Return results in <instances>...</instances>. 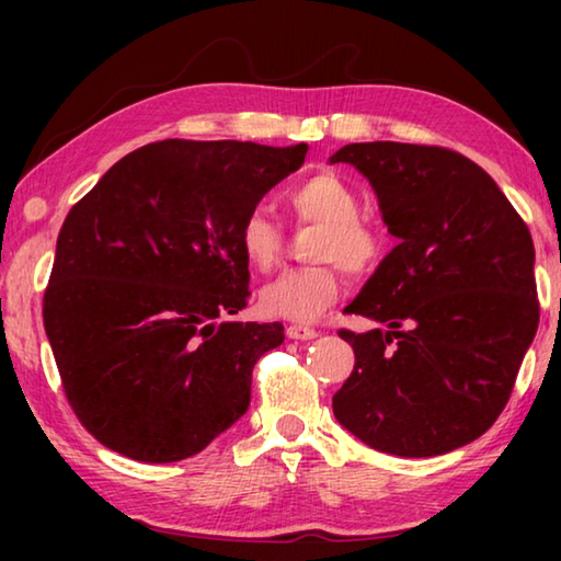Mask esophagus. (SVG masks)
<instances>
[{"label":"esophagus","mask_w":561,"mask_h":561,"mask_svg":"<svg viewBox=\"0 0 561 561\" xmlns=\"http://www.w3.org/2000/svg\"><path fill=\"white\" fill-rule=\"evenodd\" d=\"M287 336H289V339H297V341H309V339H317L319 331L311 329V327L291 324V327H287Z\"/></svg>","instance_id":"esophagus-1"}]
</instances>
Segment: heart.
Masks as SVG:
<instances>
[{
	"label": "heart",
	"instance_id": "b5f03b06",
	"mask_svg": "<svg viewBox=\"0 0 561 561\" xmlns=\"http://www.w3.org/2000/svg\"><path fill=\"white\" fill-rule=\"evenodd\" d=\"M301 222L319 225L311 260L321 264L287 270L264 284L260 307L267 317L311 324L324 317L341 294V264L351 274H366L381 257L383 240L374 225L360 220L356 190L336 173H317L294 185L287 195ZM237 247L252 270L267 272L279 260L282 230L267 213L252 210L237 227Z\"/></svg>",
	"mask_w": 561,
	"mask_h": 561
}]
</instances>
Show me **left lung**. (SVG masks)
Instances as JSON below:
<instances>
[{"mask_svg":"<svg viewBox=\"0 0 561 561\" xmlns=\"http://www.w3.org/2000/svg\"><path fill=\"white\" fill-rule=\"evenodd\" d=\"M398 244L344 311L376 321L334 415L368 448L433 458L480 438L510 401L539 324L535 244L485 170L435 146L348 144Z\"/></svg>","mask_w":561,"mask_h":561,"instance_id":"8db88e82","label":"left lung"}]
</instances>
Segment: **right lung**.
<instances>
[{
    "label": "right lung",
    "instance_id": "1",
    "mask_svg": "<svg viewBox=\"0 0 561 561\" xmlns=\"http://www.w3.org/2000/svg\"><path fill=\"white\" fill-rule=\"evenodd\" d=\"M307 150L160 140L66 215L44 329L73 413L106 448L185 460L247 413L252 368L284 327L227 319L250 297L237 227Z\"/></svg>",
    "mask_w": 561,
    "mask_h": 561
}]
</instances>
